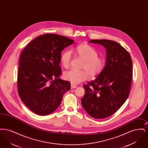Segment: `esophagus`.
Here are the masks:
<instances>
[{
  "instance_id": "esophagus-1",
  "label": "esophagus",
  "mask_w": 148,
  "mask_h": 148,
  "mask_svg": "<svg viewBox=\"0 0 148 148\" xmlns=\"http://www.w3.org/2000/svg\"><path fill=\"white\" fill-rule=\"evenodd\" d=\"M77 86L75 85L71 84V89H74V88H77Z\"/></svg>"
}]
</instances>
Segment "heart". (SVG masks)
Wrapping results in <instances>:
<instances>
[{
  "instance_id": "heart-1",
  "label": "heart",
  "mask_w": 148,
  "mask_h": 148,
  "mask_svg": "<svg viewBox=\"0 0 148 148\" xmlns=\"http://www.w3.org/2000/svg\"><path fill=\"white\" fill-rule=\"evenodd\" d=\"M75 52L84 60L82 69L85 71H66L63 74L64 79L70 82L72 84H78L90 76L95 77L103 71L105 62L103 58L98 57V53L91 45L88 44H82L78 45ZM71 52L69 50L64 51L60 57V62L65 68H68L70 65Z\"/></svg>"
}]
</instances>
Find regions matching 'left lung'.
Instances as JSON below:
<instances>
[{"label": "left lung", "instance_id": "obj_1", "mask_svg": "<svg viewBox=\"0 0 148 148\" xmlns=\"http://www.w3.org/2000/svg\"><path fill=\"white\" fill-rule=\"evenodd\" d=\"M89 42L106 48V65L98 77L83 86L85 92L81 103L92 117L104 119L115 113L128 98L132 79V60L127 50L116 42L92 39Z\"/></svg>", "mask_w": 148, "mask_h": 148}]
</instances>
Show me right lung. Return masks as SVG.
<instances>
[{
    "instance_id": "right-lung-1",
    "label": "right lung",
    "mask_w": 148,
    "mask_h": 148,
    "mask_svg": "<svg viewBox=\"0 0 148 148\" xmlns=\"http://www.w3.org/2000/svg\"><path fill=\"white\" fill-rule=\"evenodd\" d=\"M74 42L65 36L46 34L35 38L23 49L19 59L18 92L33 112L47 115L60 104L71 83L59 78L61 53Z\"/></svg>"
}]
</instances>
